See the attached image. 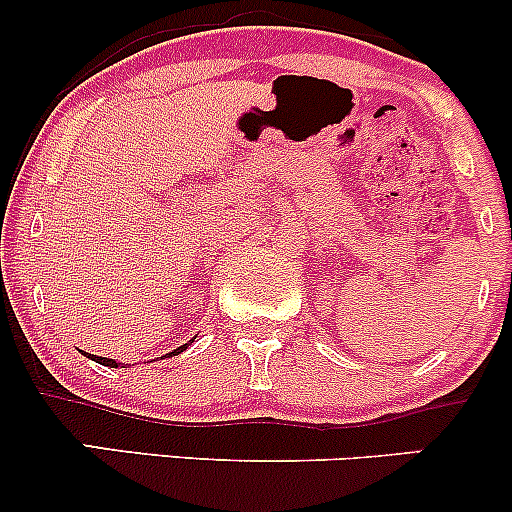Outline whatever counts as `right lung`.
Returning <instances> with one entry per match:
<instances>
[{"mask_svg":"<svg viewBox=\"0 0 512 512\" xmlns=\"http://www.w3.org/2000/svg\"><path fill=\"white\" fill-rule=\"evenodd\" d=\"M185 349H187V344H182V346H178V349H173V351H170V354H166V356H168V358H170V356H178L180 351H185ZM84 354H86V351H84ZM86 356L91 358V361L101 363V366H110V368H117V366H120V363L113 361V358H103V356H93V354H86ZM122 368H127V366H122Z\"/></svg>","mask_w":512,"mask_h":512,"instance_id":"right-lung-1","label":"right lung"}]
</instances>
